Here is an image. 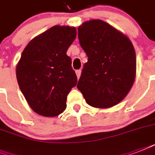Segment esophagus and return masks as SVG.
I'll use <instances>...</instances> for the list:
<instances>
[{"instance_id":"1","label":"esophagus","mask_w":155,"mask_h":155,"mask_svg":"<svg viewBox=\"0 0 155 155\" xmlns=\"http://www.w3.org/2000/svg\"><path fill=\"white\" fill-rule=\"evenodd\" d=\"M75 73H76V75H77V78L78 79H80V75H81V70H76L75 71Z\"/></svg>"}]
</instances>
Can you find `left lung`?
Wrapping results in <instances>:
<instances>
[{"label": "left lung", "mask_w": 155, "mask_h": 155, "mask_svg": "<svg viewBox=\"0 0 155 155\" xmlns=\"http://www.w3.org/2000/svg\"><path fill=\"white\" fill-rule=\"evenodd\" d=\"M80 44L87 54L77 88L89 105L109 108L122 101L134 84L136 54L122 33L101 20L78 28Z\"/></svg>", "instance_id": "left-lung-1"}]
</instances>
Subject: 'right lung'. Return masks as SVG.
<instances>
[{
  "instance_id": "1",
  "label": "right lung",
  "mask_w": 155,
  "mask_h": 155,
  "mask_svg": "<svg viewBox=\"0 0 155 155\" xmlns=\"http://www.w3.org/2000/svg\"><path fill=\"white\" fill-rule=\"evenodd\" d=\"M76 37L75 27L54 25L30 41L16 69L18 85L30 108L55 117L67 108V97L77 84L67 51Z\"/></svg>"
}]
</instances>
